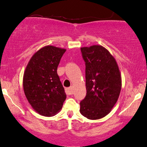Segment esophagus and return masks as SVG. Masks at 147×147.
I'll return each mask as SVG.
<instances>
[{
  "mask_svg": "<svg viewBox=\"0 0 147 147\" xmlns=\"http://www.w3.org/2000/svg\"><path fill=\"white\" fill-rule=\"evenodd\" d=\"M65 92H66V94H69V95L72 94V86H70V87H69V88H66Z\"/></svg>",
  "mask_w": 147,
  "mask_h": 147,
  "instance_id": "esophagus-1",
  "label": "esophagus"
}]
</instances>
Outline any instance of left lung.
Wrapping results in <instances>:
<instances>
[{"label":"left lung","mask_w":147,"mask_h":147,"mask_svg":"<svg viewBox=\"0 0 147 147\" xmlns=\"http://www.w3.org/2000/svg\"><path fill=\"white\" fill-rule=\"evenodd\" d=\"M85 62L86 95L80 102V113L90 120L107 115L118 99L121 75L110 52L100 45L81 48Z\"/></svg>","instance_id":"8db88e82"}]
</instances>
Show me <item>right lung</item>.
I'll use <instances>...</instances> for the list:
<instances>
[{
    "instance_id": "right-lung-1",
    "label": "right lung",
    "mask_w": 147,
    "mask_h": 147,
    "mask_svg": "<svg viewBox=\"0 0 147 147\" xmlns=\"http://www.w3.org/2000/svg\"><path fill=\"white\" fill-rule=\"evenodd\" d=\"M66 49L46 46L32 55L23 76V89L29 103L44 116H53L66 98L57 68Z\"/></svg>"
}]
</instances>
